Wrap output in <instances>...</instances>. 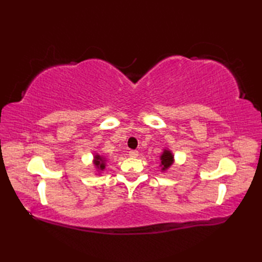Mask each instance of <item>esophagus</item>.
<instances>
[{"label": "esophagus", "mask_w": 262, "mask_h": 262, "mask_svg": "<svg viewBox=\"0 0 262 262\" xmlns=\"http://www.w3.org/2000/svg\"><path fill=\"white\" fill-rule=\"evenodd\" d=\"M129 157L130 158H137L138 157V152L137 151H130L129 152Z\"/></svg>", "instance_id": "obj_1"}]
</instances>
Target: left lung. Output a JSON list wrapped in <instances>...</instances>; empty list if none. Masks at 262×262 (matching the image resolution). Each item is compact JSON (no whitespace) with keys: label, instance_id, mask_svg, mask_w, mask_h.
<instances>
[{"label":"left lung","instance_id":"8db88e82","mask_svg":"<svg viewBox=\"0 0 262 262\" xmlns=\"http://www.w3.org/2000/svg\"><path fill=\"white\" fill-rule=\"evenodd\" d=\"M160 160H161L160 166H161V168H162L161 170L166 171L172 164H173V161H174L173 154H172V152L169 151V149H164L163 153L161 154Z\"/></svg>","mask_w":262,"mask_h":262}]
</instances>
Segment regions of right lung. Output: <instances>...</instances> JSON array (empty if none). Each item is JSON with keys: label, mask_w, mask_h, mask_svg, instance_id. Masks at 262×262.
<instances>
[{"label": "right lung", "mask_w": 262, "mask_h": 262, "mask_svg": "<svg viewBox=\"0 0 262 262\" xmlns=\"http://www.w3.org/2000/svg\"><path fill=\"white\" fill-rule=\"evenodd\" d=\"M105 162H107V160H105L104 157H102V155H99V154H96L94 155L93 158V164L96 165V168L100 171H103L104 168H105Z\"/></svg>", "instance_id": "add662e5"}]
</instances>
